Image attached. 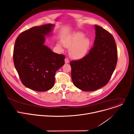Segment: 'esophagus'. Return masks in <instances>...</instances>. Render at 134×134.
<instances>
[{
	"instance_id": "esophagus-1",
	"label": "esophagus",
	"mask_w": 134,
	"mask_h": 134,
	"mask_svg": "<svg viewBox=\"0 0 134 134\" xmlns=\"http://www.w3.org/2000/svg\"><path fill=\"white\" fill-rule=\"evenodd\" d=\"M69 63V61L68 58H65V63L67 64V63Z\"/></svg>"
}]
</instances>
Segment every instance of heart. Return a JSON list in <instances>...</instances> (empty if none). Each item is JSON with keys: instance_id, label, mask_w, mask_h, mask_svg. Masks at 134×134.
Returning <instances> with one entry per match:
<instances>
[{"instance_id": "1", "label": "heart", "mask_w": 134, "mask_h": 134, "mask_svg": "<svg viewBox=\"0 0 134 134\" xmlns=\"http://www.w3.org/2000/svg\"><path fill=\"white\" fill-rule=\"evenodd\" d=\"M63 46L70 48V56L76 59L84 57L90 50L91 41L90 38L85 37V35L81 32H75L66 35L62 39ZM57 46L62 47L61 43H57Z\"/></svg>"}]
</instances>
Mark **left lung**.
<instances>
[{"label":"left lung","mask_w":134,"mask_h":134,"mask_svg":"<svg viewBox=\"0 0 134 134\" xmlns=\"http://www.w3.org/2000/svg\"><path fill=\"white\" fill-rule=\"evenodd\" d=\"M94 46L88 54L78 61H72L71 78L76 87L85 92L94 91L105 86L115 69L118 52L112 35L95 25Z\"/></svg>","instance_id":"8db88e82"}]
</instances>
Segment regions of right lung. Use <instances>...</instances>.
<instances>
[{
	"instance_id": "right-lung-1",
	"label": "right lung",
	"mask_w": 134,
	"mask_h": 134,
	"mask_svg": "<svg viewBox=\"0 0 134 134\" xmlns=\"http://www.w3.org/2000/svg\"><path fill=\"white\" fill-rule=\"evenodd\" d=\"M54 26L48 24L32 27L20 34L15 43V67L22 83L35 91L51 89L56 71L64 64V55L52 52L44 44L45 36L51 35Z\"/></svg>"
}]
</instances>
